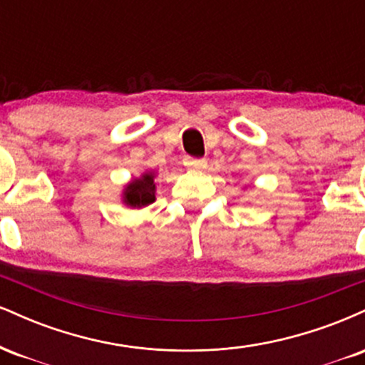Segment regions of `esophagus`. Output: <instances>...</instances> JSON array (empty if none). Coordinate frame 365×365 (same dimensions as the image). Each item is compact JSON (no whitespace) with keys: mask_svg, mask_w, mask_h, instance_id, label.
Masks as SVG:
<instances>
[{"mask_svg":"<svg viewBox=\"0 0 365 365\" xmlns=\"http://www.w3.org/2000/svg\"><path fill=\"white\" fill-rule=\"evenodd\" d=\"M185 166L190 170H202L207 166L206 159H195V158H185Z\"/></svg>","mask_w":365,"mask_h":365,"instance_id":"1","label":"esophagus"}]
</instances>
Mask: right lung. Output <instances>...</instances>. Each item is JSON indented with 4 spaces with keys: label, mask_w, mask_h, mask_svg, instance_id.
<instances>
[{
    "label": "right lung",
    "mask_w": 365,
    "mask_h": 365,
    "mask_svg": "<svg viewBox=\"0 0 365 365\" xmlns=\"http://www.w3.org/2000/svg\"><path fill=\"white\" fill-rule=\"evenodd\" d=\"M156 200V171L145 170L140 177L132 178L121 190V202L130 209L148 207Z\"/></svg>",
    "instance_id": "obj_1"
}]
</instances>
